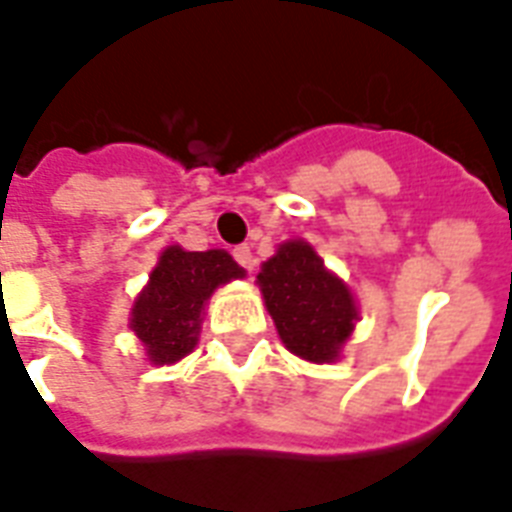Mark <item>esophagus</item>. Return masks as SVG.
<instances>
[{
    "instance_id": "obj_1",
    "label": "esophagus",
    "mask_w": 512,
    "mask_h": 512,
    "mask_svg": "<svg viewBox=\"0 0 512 512\" xmlns=\"http://www.w3.org/2000/svg\"><path fill=\"white\" fill-rule=\"evenodd\" d=\"M231 255H234V260H236V263H239V265H242V268L252 270V265H255V257H252V249H249L247 244H239V247L231 249Z\"/></svg>"
}]
</instances>
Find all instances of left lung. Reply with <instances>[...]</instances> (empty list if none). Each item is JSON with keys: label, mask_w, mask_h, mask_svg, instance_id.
Wrapping results in <instances>:
<instances>
[{"label": "left lung", "mask_w": 512, "mask_h": 512, "mask_svg": "<svg viewBox=\"0 0 512 512\" xmlns=\"http://www.w3.org/2000/svg\"><path fill=\"white\" fill-rule=\"evenodd\" d=\"M260 292L278 336L294 355L310 363H331L357 321L350 289L323 268L307 242H286L263 263Z\"/></svg>", "instance_id": "1"}]
</instances>
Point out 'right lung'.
Listing matches in <instances>:
<instances>
[{"instance_id":"add662e5","label":"right lung","mask_w":512,"mask_h":512,"mask_svg":"<svg viewBox=\"0 0 512 512\" xmlns=\"http://www.w3.org/2000/svg\"><path fill=\"white\" fill-rule=\"evenodd\" d=\"M242 276L244 268L223 249H165L131 313V328L147 347L149 363L170 365L189 355L197 344L207 297L220 284Z\"/></svg>"}]
</instances>
